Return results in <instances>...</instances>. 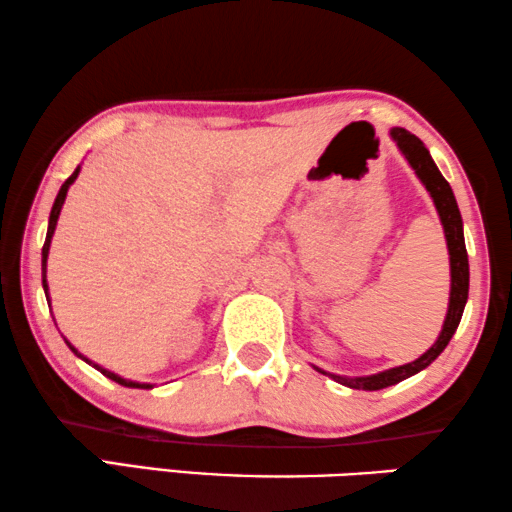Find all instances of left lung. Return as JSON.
<instances>
[{"label": "left lung", "instance_id": "8db88e82", "mask_svg": "<svg viewBox=\"0 0 512 512\" xmlns=\"http://www.w3.org/2000/svg\"><path fill=\"white\" fill-rule=\"evenodd\" d=\"M390 138L395 140L399 152H402L404 159L409 161V166L416 170L418 180L425 184V189L429 191V196H432V201L436 205V212H439L443 233H446L448 256H450L448 314H446V321H443L441 335L432 344V348H427L418 360L406 362V365L385 369V372L372 374V376H339V374L323 372L321 367H316V372L328 374L332 381L342 383L346 388H353V390H383L388 388V385H395L399 381L409 379V376L418 374L425 367L432 365V362L443 353V348L448 346L450 339H453L457 325L462 321L466 298H469V256H466L462 214H459L453 189H450L446 177L441 175V170L436 168L432 154H429L425 143H422L418 136H413L411 131H406L402 127H395L390 129Z\"/></svg>", "mask_w": 512, "mask_h": 512}]
</instances>
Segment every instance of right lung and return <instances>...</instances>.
Segmentation results:
<instances>
[{
  "instance_id": "add662e5",
  "label": "right lung",
  "mask_w": 512,
  "mask_h": 512,
  "mask_svg": "<svg viewBox=\"0 0 512 512\" xmlns=\"http://www.w3.org/2000/svg\"><path fill=\"white\" fill-rule=\"evenodd\" d=\"M78 173H80V166L73 170V175L69 177V180H66L64 184H62V189H59V194H57V198H55V203H53V210H50V219H48V233H46V242H43V251H41V277H43V291H46V298L50 300V295H48V281H46V263H48V251H50V240H53V235H55V226H57V219H59V212H62V205H64V201H66V191H69V187L73 182H76V177H78ZM66 342V339H64ZM69 344V342H66ZM69 348L73 353L78 355V358H83L87 365H92V367H96L99 369V372L103 374V376H108L110 381H115V383H120V385H124V388H152L150 383H136V381H129V379H122V376H117L115 372H108V369H103V367H99L96 365V362H92L90 358H85L83 353H78L76 348H73L71 344H69Z\"/></svg>"
}]
</instances>
